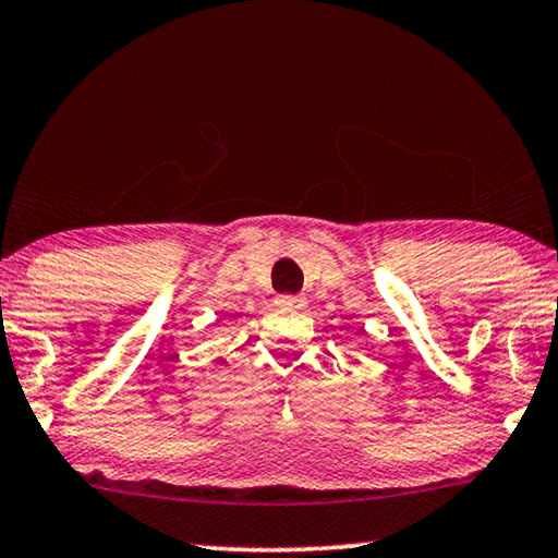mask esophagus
<instances>
[{
	"instance_id": "obj_1",
	"label": "esophagus",
	"mask_w": 558,
	"mask_h": 558,
	"mask_svg": "<svg viewBox=\"0 0 558 558\" xmlns=\"http://www.w3.org/2000/svg\"><path fill=\"white\" fill-rule=\"evenodd\" d=\"M278 305L286 310V313H300V310H305L307 300L300 295H282V298H278Z\"/></svg>"
}]
</instances>
